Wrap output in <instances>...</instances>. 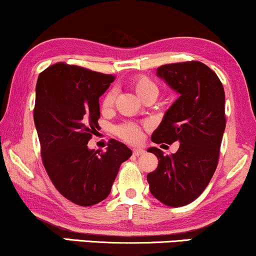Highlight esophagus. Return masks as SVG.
<instances>
[{"mask_svg": "<svg viewBox=\"0 0 256 256\" xmlns=\"http://www.w3.org/2000/svg\"><path fill=\"white\" fill-rule=\"evenodd\" d=\"M142 154H144V150H143V149H140V148L134 149V155H136V156H140V155H142Z\"/></svg>", "mask_w": 256, "mask_h": 256, "instance_id": "obj_1", "label": "esophagus"}]
</instances>
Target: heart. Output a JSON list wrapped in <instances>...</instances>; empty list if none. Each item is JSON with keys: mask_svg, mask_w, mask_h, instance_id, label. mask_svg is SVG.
<instances>
[{"mask_svg": "<svg viewBox=\"0 0 256 256\" xmlns=\"http://www.w3.org/2000/svg\"><path fill=\"white\" fill-rule=\"evenodd\" d=\"M132 84H134V90L137 91V94L142 98H144L146 95H149V94L158 92V85L155 84L154 80H152L150 78L146 77V76H138V77L134 79ZM116 89L108 90L104 96V98H102L101 107L104 108V110H107V108L112 107L114 101H116ZM114 132H116V136L122 138V140H125V142L128 143H134H134H140L143 138L142 126L132 122H126L118 125L114 128Z\"/></svg>", "mask_w": 256, "mask_h": 256, "instance_id": "obj_1", "label": "heart"}]
</instances>
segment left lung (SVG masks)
<instances>
[{
  "label": "left lung",
  "instance_id": "left-lung-1",
  "mask_svg": "<svg viewBox=\"0 0 256 256\" xmlns=\"http://www.w3.org/2000/svg\"><path fill=\"white\" fill-rule=\"evenodd\" d=\"M156 74L179 98L166 112L152 140L180 146L171 156L155 146L149 148L158 165L146 179L155 198L170 207H180L204 192L218 166L226 126L224 86L216 72L200 61L162 64Z\"/></svg>",
  "mask_w": 256,
  "mask_h": 256
}]
</instances>
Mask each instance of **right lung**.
<instances>
[{
    "label": "right lung",
    "mask_w": 256,
    "mask_h": 256,
    "mask_svg": "<svg viewBox=\"0 0 256 256\" xmlns=\"http://www.w3.org/2000/svg\"><path fill=\"white\" fill-rule=\"evenodd\" d=\"M113 74L58 62L38 76L34 120L42 162L64 198L90 207L110 195L130 148L110 140L107 150L88 149L98 128V98L113 83Z\"/></svg>",
    "instance_id": "1"
}]
</instances>
